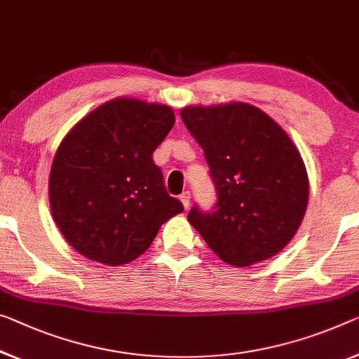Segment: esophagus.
<instances>
[{
  "instance_id": "obj_1",
  "label": "esophagus",
  "mask_w": 359,
  "mask_h": 359,
  "mask_svg": "<svg viewBox=\"0 0 359 359\" xmlns=\"http://www.w3.org/2000/svg\"><path fill=\"white\" fill-rule=\"evenodd\" d=\"M180 201H181V203H183V207L187 210V208H189V203H191V192L184 191L183 194L180 196Z\"/></svg>"
}]
</instances>
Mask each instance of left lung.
Listing matches in <instances>:
<instances>
[{
  "instance_id": "8db88e82",
  "label": "left lung",
  "mask_w": 359,
  "mask_h": 359,
  "mask_svg": "<svg viewBox=\"0 0 359 359\" xmlns=\"http://www.w3.org/2000/svg\"><path fill=\"white\" fill-rule=\"evenodd\" d=\"M181 118L203 149L218 201L187 215L207 245L237 268L268 260L299 231L308 205V175L279 123L247 102L187 106Z\"/></svg>"
}]
</instances>
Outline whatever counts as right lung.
<instances>
[{
	"mask_svg": "<svg viewBox=\"0 0 359 359\" xmlns=\"http://www.w3.org/2000/svg\"><path fill=\"white\" fill-rule=\"evenodd\" d=\"M175 125L170 106L115 97L60 141L49 205L64 239L88 260L120 266L142 255L161 226L183 212L152 161Z\"/></svg>",
	"mask_w": 359,
	"mask_h": 359,
	"instance_id": "obj_1",
	"label": "right lung"
}]
</instances>
